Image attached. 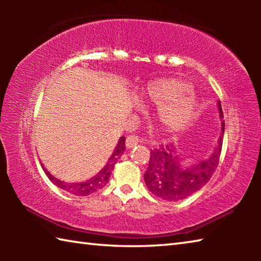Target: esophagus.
Returning a JSON list of instances; mask_svg holds the SVG:
<instances>
[{
	"instance_id": "obj_1",
	"label": "esophagus",
	"mask_w": 261,
	"mask_h": 261,
	"mask_svg": "<svg viewBox=\"0 0 261 261\" xmlns=\"http://www.w3.org/2000/svg\"><path fill=\"white\" fill-rule=\"evenodd\" d=\"M139 141H140V139L138 138V137L137 136H129L126 138V141H125V146H126V148H132V147H135L137 144H139Z\"/></svg>"
}]
</instances>
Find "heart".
<instances>
[{
	"label": "heart",
	"instance_id": "obj_1",
	"mask_svg": "<svg viewBox=\"0 0 261 261\" xmlns=\"http://www.w3.org/2000/svg\"><path fill=\"white\" fill-rule=\"evenodd\" d=\"M190 84L177 78H162L148 83L140 92V101L159 105L155 121L165 134L183 131L197 112V96L190 92Z\"/></svg>",
	"mask_w": 261,
	"mask_h": 261
}]
</instances>
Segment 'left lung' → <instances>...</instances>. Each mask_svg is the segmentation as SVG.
<instances>
[{
    "instance_id": "obj_1",
    "label": "left lung",
    "mask_w": 261,
    "mask_h": 261,
    "mask_svg": "<svg viewBox=\"0 0 261 261\" xmlns=\"http://www.w3.org/2000/svg\"><path fill=\"white\" fill-rule=\"evenodd\" d=\"M221 134L218 146L208 158L192 163H185L177 151L168 146H161L151 151L147 170L144 174L145 184L153 194L166 201L187 199L200 190L211 179L218 167L221 146L224 134L223 113L221 102H218Z\"/></svg>"
}]
</instances>
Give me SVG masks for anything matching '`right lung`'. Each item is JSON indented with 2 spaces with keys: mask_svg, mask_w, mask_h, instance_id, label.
Here are the masks:
<instances>
[{
  "mask_svg": "<svg viewBox=\"0 0 261 261\" xmlns=\"http://www.w3.org/2000/svg\"><path fill=\"white\" fill-rule=\"evenodd\" d=\"M124 151H125V137H121L117 141V145L116 147H115L113 154L110 155L107 163H106V166L102 168V169L90 179L84 180V182H78V183H68V182H64V180L56 178L46 169L45 167H43L42 163L41 166L43 168V170H45L46 175L48 176V178H49L57 188L64 190V191L71 193L73 196L85 197L91 193H94L100 189H102L105 185L108 183L115 165H116V162L118 160H120Z\"/></svg>",
  "mask_w": 261,
  "mask_h": 261,
  "instance_id": "add662e5",
  "label": "right lung"
}]
</instances>
